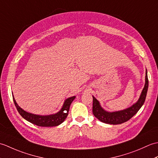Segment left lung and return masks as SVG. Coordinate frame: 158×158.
I'll use <instances>...</instances> for the list:
<instances>
[{
    "instance_id": "obj_1",
    "label": "left lung",
    "mask_w": 158,
    "mask_h": 158,
    "mask_svg": "<svg viewBox=\"0 0 158 158\" xmlns=\"http://www.w3.org/2000/svg\"><path fill=\"white\" fill-rule=\"evenodd\" d=\"M149 81L148 77H147V71L146 70L145 75V84L140 94V98L136 103L133 105L130 108H127L125 110H119V111L115 112H107L104 110L100 105L99 102L94 97H93V106H92V112L97 119H99L100 122L105 123L113 124H121L124 123L130 119L135 114L139 111V109L145 102L146 98L147 89H148Z\"/></svg>"
}]
</instances>
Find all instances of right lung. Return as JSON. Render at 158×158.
<instances>
[{"label":"right lung","mask_w":158,"mask_h":158,"mask_svg":"<svg viewBox=\"0 0 158 158\" xmlns=\"http://www.w3.org/2000/svg\"><path fill=\"white\" fill-rule=\"evenodd\" d=\"M75 98V96H73L70 97V98H67L65 100L62 109L60 110L59 112L54 114V115L42 116L34 115V114L30 113L25 111V110H23L22 109L20 108L18 104L16 103L14 98H13V102H14V104L16 106V109L20 114V115H21L23 118H24L26 120L28 121L29 122L35 124V125L42 127L57 126L60 125V123H62L66 118L67 115H68L70 106Z\"/></svg>","instance_id":"add662e5"}]
</instances>
